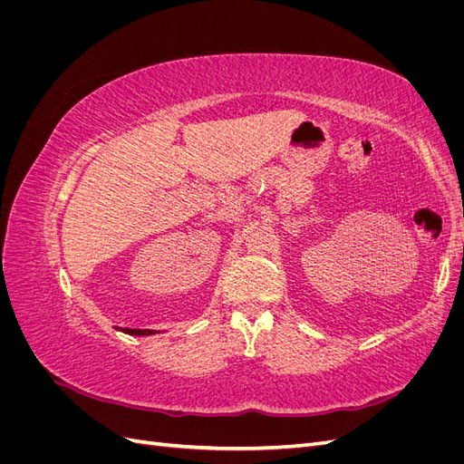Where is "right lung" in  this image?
Returning a JSON list of instances; mask_svg holds the SVG:
<instances>
[{"mask_svg": "<svg viewBox=\"0 0 464 464\" xmlns=\"http://www.w3.org/2000/svg\"><path fill=\"white\" fill-rule=\"evenodd\" d=\"M128 334H133V336H147V334H154V331L150 329H123Z\"/></svg>", "mask_w": 464, "mask_h": 464, "instance_id": "add662e5", "label": "right lung"}]
</instances>
